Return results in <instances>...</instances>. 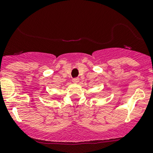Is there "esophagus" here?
<instances>
[{
  "label": "esophagus",
  "mask_w": 153,
  "mask_h": 153,
  "mask_svg": "<svg viewBox=\"0 0 153 153\" xmlns=\"http://www.w3.org/2000/svg\"><path fill=\"white\" fill-rule=\"evenodd\" d=\"M79 81V78H75L72 79V82L73 83H78Z\"/></svg>",
  "instance_id": "obj_1"
}]
</instances>
